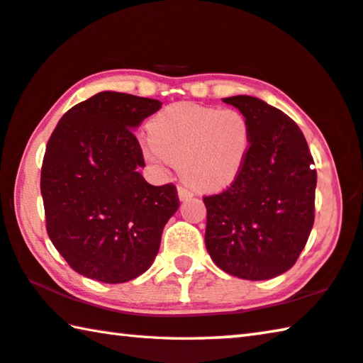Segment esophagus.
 I'll return each instance as SVG.
<instances>
[{
    "label": "esophagus",
    "instance_id": "obj_1",
    "mask_svg": "<svg viewBox=\"0 0 363 363\" xmlns=\"http://www.w3.org/2000/svg\"><path fill=\"white\" fill-rule=\"evenodd\" d=\"M192 196H194L192 190H189V189H186V187H177V199H179L181 201L192 199Z\"/></svg>",
    "mask_w": 363,
    "mask_h": 363
}]
</instances>
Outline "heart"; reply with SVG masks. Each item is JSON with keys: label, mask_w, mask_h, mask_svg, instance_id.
I'll return each instance as SVG.
<instances>
[{"label": "heart", "mask_w": 363, "mask_h": 363, "mask_svg": "<svg viewBox=\"0 0 363 363\" xmlns=\"http://www.w3.org/2000/svg\"><path fill=\"white\" fill-rule=\"evenodd\" d=\"M250 147L251 126L242 112L187 102L160 110L144 140L149 162L157 167L177 164L182 179L203 192L235 181Z\"/></svg>", "instance_id": "obj_1"}]
</instances>
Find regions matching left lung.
<instances>
[{"label":"left lung","mask_w":363,"mask_h":363,"mask_svg":"<svg viewBox=\"0 0 363 363\" xmlns=\"http://www.w3.org/2000/svg\"><path fill=\"white\" fill-rule=\"evenodd\" d=\"M223 102L248 118L251 147L232 186L203 199L205 245L224 272L269 280L293 267L314 225V160L299 126L281 110L253 96Z\"/></svg>","instance_id":"obj_1"}]
</instances>
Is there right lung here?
Segmentation results:
<instances>
[{
  "label": "right lung",
  "instance_id": "right-lung-1",
  "mask_svg": "<svg viewBox=\"0 0 363 363\" xmlns=\"http://www.w3.org/2000/svg\"><path fill=\"white\" fill-rule=\"evenodd\" d=\"M162 102L102 91L77 104L48 140L41 195L48 235L75 272L123 284L155 261L176 187L152 186L134 130Z\"/></svg>",
  "mask_w": 363,
  "mask_h": 363
}]
</instances>
